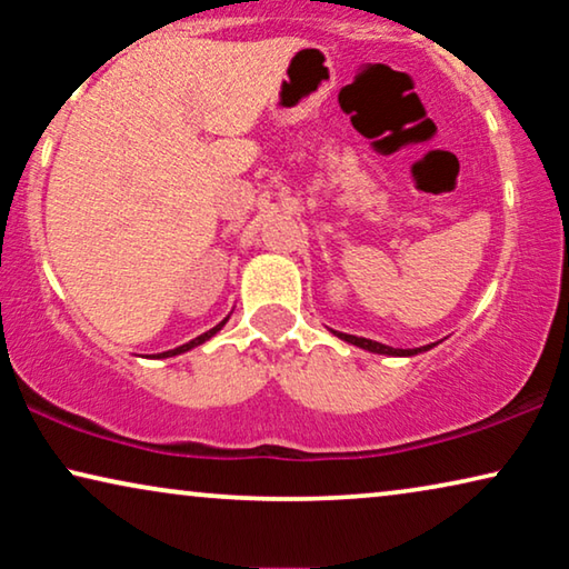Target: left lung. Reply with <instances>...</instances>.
I'll use <instances>...</instances> for the list:
<instances>
[{"instance_id": "8db88e82", "label": "left lung", "mask_w": 569, "mask_h": 569, "mask_svg": "<svg viewBox=\"0 0 569 569\" xmlns=\"http://www.w3.org/2000/svg\"><path fill=\"white\" fill-rule=\"evenodd\" d=\"M333 337L345 339L347 345H355L360 349H368V352H376V355H388V357H415L419 352H427V349H432L435 345H427V347H415V349H396V347H388V345H380V341H372V339H365V337H355V333H341V331H333Z\"/></svg>"}]
</instances>
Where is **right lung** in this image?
I'll use <instances>...</instances> for the list:
<instances>
[{"label": "right lung", "mask_w": 569, "mask_h": 569, "mask_svg": "<svg viewBox=\"0 0 569 569\" xmlns=\"http://www.w3.org/2000/svg\"><path fill=\"white\" fill-rule=\"evenodd\" d=\"M228 318H230V316H228ZM228 318H224V321H220V323H217V326H214V329H209V331H204V333H201V337H197V339H191V341H186V345H181V347H176V349H168V352H160V355H158V360H160V357H176V355H183V352H189V349H193V347L204 345V341H209V339H212V337H214V333H217V331H220L224 323H228Z\"/></svg>", "instance_id": "1"}]
</instances>
